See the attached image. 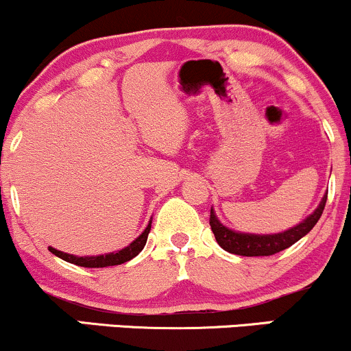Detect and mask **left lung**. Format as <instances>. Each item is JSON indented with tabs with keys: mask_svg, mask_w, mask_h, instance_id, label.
Listing matches in <instances>:
<instances>
[{
	"mask_svg": "<svg viewBox=\"0 0 351 351\" xmlns=\"http://www.w3.org/2000/svg\"><path fill=\"white\" fill-rule=\"evenodd\" d=\"M325 203H327V193L324 195L315 211L308 215L299 224L292 226L291 229H285L282 232L276 234H252V232H241L234 229L224 226L219 219H217L215 209L211 208V217H209V224H211V231L215 234L217 244L224 249V251L237 254V256H272V254L284 251V249L291 247L297 241L302 239L305 234L312 231L317 221L320 219L322 213H324Z\"/></svg>",
	"mask_w": 351,
	"mask_h": 351,
	"instance_id": "obj_1",
	"label": "left lung"
}]
</instances>
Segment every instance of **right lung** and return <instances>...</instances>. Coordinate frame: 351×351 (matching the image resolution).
Returning <instances> with one entry per match:
<instances>
[{"instance_id":"1","label":"right lung","mask_w":351,"mask_h":351,"mask_svg":"<svg viewBox=\"0 0 351 351\" xmlns=\"http://www.w3.org/2000/svg\"><path fill=\"white\" fill-rule=\"evenodd\" d=\"M152 229V219L148 221V226L143 229V232L136 237L135 241H132L127 247L120 249V251L108 252V254H100V256H74V254H67L62 251H58V249L49 247V251L54 254V256L60 257L66 263L80 265V267H108V265H119L127 263V261H132L135 256H138L142 252V249L147 244L148 232Z\"/></svg>"}]
</instances>
